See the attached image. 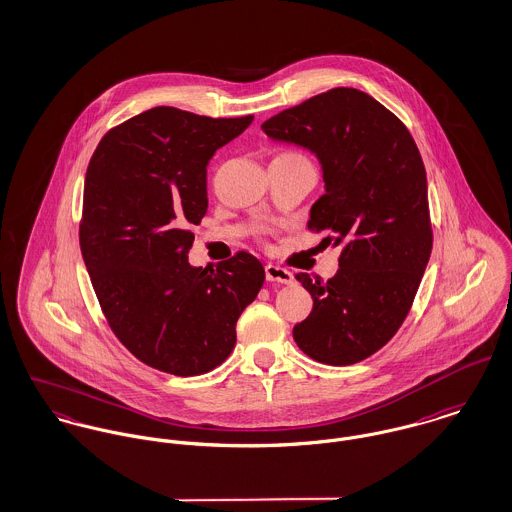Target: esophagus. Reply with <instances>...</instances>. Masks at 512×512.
I'll return each mask as SVG.
<instances>
[{
    "label": "esophagus",
    "instance_id": "34e87169",
    "mask_svg": "<svg viewBox=\"0 0 512 512\" xmlns=\"http://www.w3.org/2000/svg\"><path fill=\"white\" fill-rule=\"evenodd\" d=\"M266 279L268 281H278V283H285V285H291L295 278H293V274L289 272V270H285V268H279V266H274V264H268L266 266Z\"/></svg>",
    "mask_w": 512,
    "mask_h": 512
}]
</instances>
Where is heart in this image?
Here are the masks:
<instances>
[{
    "mask_svg": "<svg viewBox=\"0 0 512 512\" xmlns=\"http://www.w3.org/2000/svg\"><path fill=\"white\" fill-rule=\"evenodd\" d=\"M285 156H299V154H289V152H287V154H285Z\"/></svg>",
    "mask_w": 512,
    "mask_h": 512,
    "instance_id": "1",
    "label": "heart"
}]
</instances>
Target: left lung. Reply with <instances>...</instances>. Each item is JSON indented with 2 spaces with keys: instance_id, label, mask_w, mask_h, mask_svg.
Segmentation results:
<instances>
[{
  "instance_id": "8db88e82",
  "label": "left lung",
  "mask_w": 512,
  "mask_h": 512,
  "mask_svg": "<svg viewBox=\"0 0 512 512\" xmlns=\"http://www.w3.org/2000/svg\"><path fill=\"white\" fill-rule=\"evenodd\" d=\"M262 131L317 154L325 195L311 207L309 229L342 246L334 278L295 276L313 311L293 326V338L321 364L362 362L407 319L432 252L419 148L399 117L354 88L289 107Z\"/></svg>"
}]
</instances>
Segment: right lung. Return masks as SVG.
I'll list each match as a JSON object with an SVG mask.
<instances>
[{
	"label": "right lung",
	"instance_id": "1",
	"mask_svg": "<svg viewBox=\"0 0 512 512\" xmlns=\"http://www.w3.org/2000/svg\"><path fill=\"white\" fill-rule=\"evenodd\" d=\"M252 119L154 107L113 127L93 152L82 256L113 334L154 370L187 377L221 366L264 285L262 262L244 250L215 270L187 262L189 225L207 213V164Z\"/></svg>",
	"mask_w": 512,
	"mask_h": 512
}]
</instances>
